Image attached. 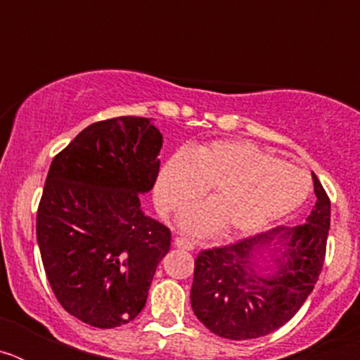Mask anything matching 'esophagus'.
I'll return each instance as SVG.
<instances>
[{
	"label": "esophagus",
	"instance_id": "obj_1",
	"mask_svg": "<svg viewBox=\"0 0 360 360\" xmlns=\"http://www.w3.org/2000/svg\"><path fill=\"white\" fill-rule=\"evenodd\" d=\"M174 247H178V249H184V250H193L195 249V241L187 240V238H182V236H176L174 238Z\"/></svg>",
	"mask_w": 360,
	"mask_h": 360
}]
</instances>
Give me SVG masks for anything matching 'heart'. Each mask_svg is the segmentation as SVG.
<instances>
[{
	"instance_id": "1",
	"label": "heart",
	"mask_w": 360,
	"mask_h": 360,
	"mask_svg": "<svg viewBox=\"0 0 360 360\" xmlns=\"http://www.w3.org/2000/svg\"><path fill=\"white\" fill-rule=\"evenodd\" d=\"M209 189V202L184 212L178 224L193 236L221 231L245 236L270 227L299 209L310 178L297 165L245 141H219L173 153L162 165L155 198L164 212H178Z\"/></svg>"
}]
</instances>
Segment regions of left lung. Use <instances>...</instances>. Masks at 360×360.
Returning a JSON list of instances; mask_svg holds the SVG:
<instances>
[{
	"mask_svg": "<svg viewBox=\"0 0 360 360\" xmlns=\"http://www.w3.org/2000/svg\"><path fill=\"white\" fill-rule=\"evenodd\" d=\"M314 191L307 224L198 254L191 307L212 333L231 341L269 335L303 307L319 279L330 231V200L317 176Z\"/></svg>",
	"mask_w": 360,
	"mask_h": 360,
	"instance_id": "8db88e82",
	"label": "left lung"
}]
</instances>
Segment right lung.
<instances>
[{"label": "right lung", "instance_id": "add662e5", "mask_svg": "<svg viewBox=\"0 0 360 360\" xmlns=\"http://www.w3.org/2000/svg\"><path fill=\"white\" fill-rule=\"evenodd\" d=\"M146 117L82 129L52 160L37 209V245L57 301L95 328L146 307L171 231L141 205L157 182L162 133Z\"/></svg>", "mask_w": 360, "mask_h": 360}]
</instances>
